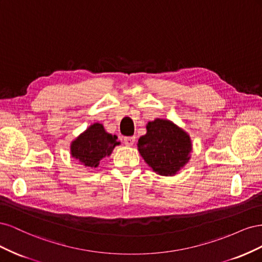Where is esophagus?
I'll return each mask as SVG.
<instances>
[{
    "instance_id": "obj_1",
    "label": "esophagus",
    "mask_w": 262,
    "mask_h": 262,
    "mask_svg": "<svg viewBox=\"0 0 262 262\" xmlns=\"http://www.w3.org/2000/svg\"><path fill=\"white\" fill-rule=\"evenodd\" d=\"M123 141L126 146H132L134 143H136V137H125Z\"/></svg>"
}]
</instances>
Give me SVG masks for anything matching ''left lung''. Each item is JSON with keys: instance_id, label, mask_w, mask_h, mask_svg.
<instances>
[{"instance_id": "left-lung-1", "label": "left lung", "mask_w": 262, "mask_h": 262, "mask_svg": "<svg viewBox=\"0 0 262 262\" xmlns=\"http://www.w3.org/2000/svg\"><path fill=\"white\" fill-rule=\"evenodd\" d=\"M138 149L158 175L173 176L189 162L192 143L184 129L157 118L146 124V134L139 139Z\"/></svg>"}]
</instances>
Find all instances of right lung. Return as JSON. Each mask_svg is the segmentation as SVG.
Returning <instances> with one entry per match:
<instances>
[{
    "label": "right lung",
    "mask_w": 262,
    "mask_h": 262,
    "mask_svg": "<svg viewBox=\"0 0 262 262\" xmlns=\"http://www.w3.org/2000/svg\"><path fill=\"white\" fill-rule=\"evenodd\" d=\"M117 137L106 132L101 123H93L71 143V156L85 167L96 168L102 158L110 156L114 148L120 145Z\"/></svg>",
    "instance_id": "add662e5"
}]
</instances>
